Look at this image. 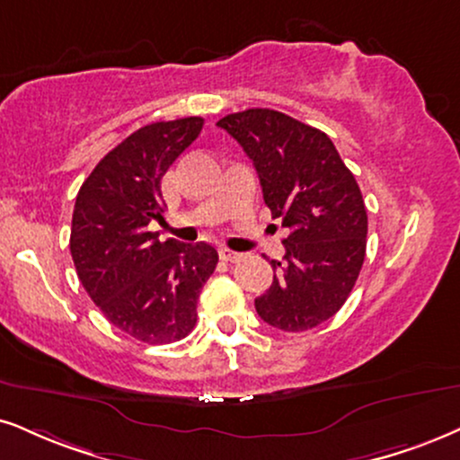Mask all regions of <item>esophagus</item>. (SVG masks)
Masks as SVG:
<instances>
[{
  "instance_id": "obj_1",
  "label": "esophagus",
  "mask_w": 460,
  "mask_h": 460,
  "mask_svg": "<svg viewBox=\"0 0 460 460\" xmlns=\"http://www.w3.org/2000/svg\"><path fill=\"white\" fill-rule=\"evenodd\" d=\"M219 258L226 260V262H239L243 256L239 252H232V249H228V247H221L219 249Z\"/></svg>"
}]
</instances>
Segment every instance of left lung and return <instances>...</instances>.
I'll use <instances>...</instances> for the list:
<instances>
[{"label": "left lung", "mask_w": 460, "mask_h": 460, "mask_svg": "<svg viewBox=\"0 0 460 460\" xmlns=\"http://www.w3.org/2000/svg\"><path fill=\"white\" fill-rule=\"evenodd\" d=\"M256 168L266 207L290 234L256 311L286 332L320 326L348 300L367 252V208L324 132L270 109L219 119Z\"/></svg>", "instance_id": "left-lung-1"}]
</instances>
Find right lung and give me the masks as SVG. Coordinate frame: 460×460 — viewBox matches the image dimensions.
Segmentation results:
<instances>
[{"label":"right lung","mask_w":460,"mask_h":460,"mask_svg":"<svg viewBox=\"0 0 460 460\" xmlns=\"http://www.w3.org/2000/svg\"><path fill=\"white\" fill-rule=\"evenodd\" d=\"M204 119L157 121L129 134L84 179L72 213L70 252L83 288L106 320L145 343L194 331L202 286L217 266L208 243L160 241L162 177L200 134Z\"/></svg>","instance_id":"obj_1"}]
</instances>
